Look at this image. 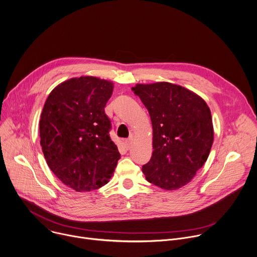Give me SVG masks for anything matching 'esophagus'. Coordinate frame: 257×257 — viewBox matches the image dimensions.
Listing matches in <instances>:
<instances>
[{
  "instance_id": "1",
  "label": "esophagus",
  "mask_w": 257,
  "mask_h": 257,
  "mask_svg": "<svg viewBox=\"0 0 257 257\" xmlns=\"http://www.w3.org/2000/svg\"><path fill=\"white\" fill-rule=\"evenodd\" d=\"M131 144H132V139H131V138H128V139L125 140V146H126L127 148H130Z\"/></svg>"
}]
</instances>
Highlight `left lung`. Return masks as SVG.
Returning <instances> with one entry per match:
<instances>
[{"label": "left lung", "instance_id": "8db88e82", "mask_svg": "<svg viewBox=\"0 0 257 257\" xmlns=\"http://www.w3.org/2000/svg\"><path fill=\"white\" fill-rule=\"evenodd\" d=\"M132 91L148 110L153 129L152 156L142 166L147 182L167 191L186 186L206 162L214 141L208 105L166 81L137 83Z\"/></svg>", "mask_w": 257, "mask_h": 257}]
</instances>
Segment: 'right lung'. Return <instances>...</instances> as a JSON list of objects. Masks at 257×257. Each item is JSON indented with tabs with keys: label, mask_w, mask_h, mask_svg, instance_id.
<instances>
[{
	"label": "right lung",
	"mask_w": 257,
	"mask_h": 257,
	"mask_svg": "<svg viewBox=\"0 0 257 257\" xmlns=\"http://www.w3.org/2000/svg\"><path fill=\"white\" fill-rule=\"evenodd\" d=\"M113 88L99 77H73L54 88L44 104L39 122L44 157L52 173L76 192L106 185L120 159L105 114Z\"/></svg>",
	"instance_id": "right-lung-1"
}]
</instances>
